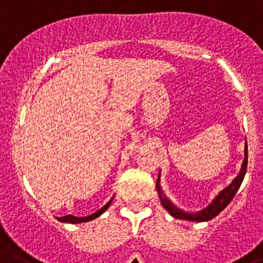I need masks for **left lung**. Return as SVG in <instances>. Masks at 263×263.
<instances>
[{
  "label": "left lung",
  "instance_id": "8db88e82",
  "mask_svg": "<svg viewBox=\"0 0 263 263\" xmlns=\"http://www.w3.org/2000/svg\"><path fill=\"white\" fill-rule=\"evenodd\" d=\"M245 141H247V140H245ZM244 152H245L244 162H242L241 170H240L239 175L234 179V181H232V183L230 184L227 188H224V190H223L222 192H220L219 195H218L217 197L213 200V202L210 203V205L208 206L206 209L201 210V212H198V213H195V214L185 213V212H183V210L178 209V208H176V206L174 205V203L171 202V201L168 200L165 195H163L161 185H159V175H158V179H157V183H156V188H157V191H158L159 200H161L162 206H163V208H165V209L167 210V212L170 213L174 218H178V219L192 220V222H206V220H210V219H213L214 217H217V215L219 214L223 209H224L226 206L231 202V200L235 197V195H236L237 190H239L240 185H241L242 180H244V176H245V173H247V166H248L247 143H245V151Z\"/></svg>",
  "mask_w": 263,
  "mask_h": 263
}]
</instances>
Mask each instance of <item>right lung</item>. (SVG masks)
<instances>
[{"label":"right lung","mask_w":263,"mask_h":263,"mask_svg":"<svg viewBox=\"0 0 263 263\" xmlns=\"http://www.w3.org/2000/svg\"><path fill=\"white\" fill-rule=\"evenodd\" d=\"M112 198H114V197H112ZM112 198L109 201V202L106 203V205L104 206V208H101V209L97 210V212L93 213V214L88 215V217L78 218V217H73V215H65V217H60V218H57V219L60 220V222H63V223H83V222H89V220H93V219H96V218L100 217V215H101L102 213H104L105 210L107 209V208H109L110 203H111V201H112Z\"/></svg>","instance_id":"obj_1"}]
</instances>
